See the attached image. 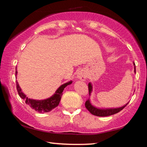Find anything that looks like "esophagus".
Segmentation results:
<instances>
[{
  "label": "esophagus",
  "instance_id": "34e87169",
  "mask_svg": "<svg viewBox=\"0 0 147 147\" xmlns=\"http://www.w3.org/2000/svg\"><path fill=\"white\" fill-rule=\"evenodd\" d=\"M77 78L80 80H84V81L86 80L87 76L85 72H84L83 70L78 71V73H77Z\"/></svg>",
  "mask_w": 147,
  "mask_h": 147
}]
</instances>
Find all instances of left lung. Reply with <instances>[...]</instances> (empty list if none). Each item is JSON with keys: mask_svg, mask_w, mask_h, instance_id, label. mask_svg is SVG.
I'll list each match as a JSON object with an SVG mask.
<instances>
[{"mask_svg": "<svg viewBox=\"0 0 147 147\" xmlns=\"http://www.w3.org/2000/svg\"><path fill=\"white\" fill-rule=\"evenodd\" d=\"M134 72L136 73V66H135V63H134ZM88 89H89V95L91 94V93L92 91V86L91 83H89L88 84ZM128 103H127L126 105L123 106V107H121V108H110V109H100L97 108L96 107L93 106L90 102V100L89 99L87 100L86 103H85V106L87 108V109L90 112L91 114H93L94 115L98 116V117H106V116H109L111 115H113V114L117 113L119 111H121L122 109H124Z\"/></svg>", "mask_w": 147, "mask_h": 147, "instance_id": "obj_1", "label": "left lung"}]
</instances>
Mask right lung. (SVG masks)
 I'll return each instance as SVG.
<instances>
[{"label":"right lung","instance_id":"obj_1","mask_svg":"<svg viewBox=\"0 0 147 147\" xmlns=\"http://www.w3.org/2000/svg\"><path fill=\"white\" fill-rule=\"evenodd\" d=\"M17 67L16 68V76L17 75ZM72 84V81L69 82L67 83H65L61 85L59 88L57 89L53 96L51 97L48 98L45 100H34V99H30L26 97V96L21 91V88L19 87V85L17 81H16V87L17 90L18 92V94L20 97L25 101L26 104L34 110L38 111L39 113H45L51 111L52 109L55 108L56 107L58 106V104L60 102L62 94H63V91L64 88L68 85H70Z\"/></svg>","mask_w":147,"mask_h":147}]
</instances>
